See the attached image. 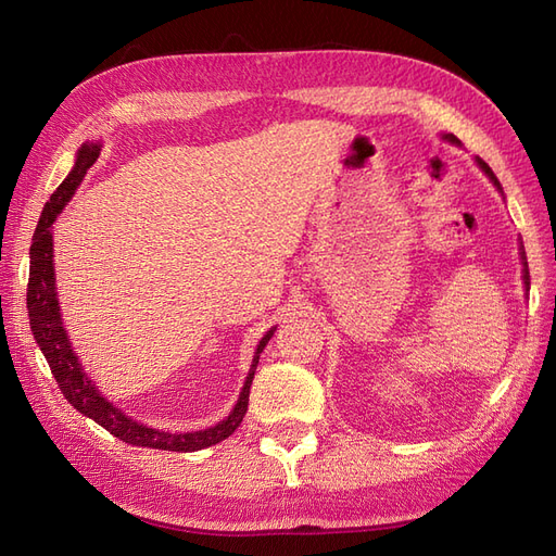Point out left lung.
I'll return each mask as SVG.
<instances>
[{
    "instance_id": "8db88e82",
    "label": "left lung",
    "mask_w": 556,
    "mask_h": 556,
    "mask_svg": "<svg viewBox=\"0 0 556 556\" xmlns=\"http://www.w3.org/2000/svg\"><path fill=\"white\" fill-rule=\"evenodd\" d=\"M443 139L445 141H450V143H459V139L457 137H454V134H443ZM476 162H478V166H480V169L486 174V176H490V180L496 185V190L503 194V190H501V182L496 180V176H494V172L490 169V164H486V162H482L480 157H476ZM521 250H525V248H521ZM521 264H525V285H527V290H529V266H527V257H525V252H521Z\"/></svg>"
}]
</instances>
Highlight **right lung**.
<instances>
[{"instance_id": "obj_1", "label": "right lung", "mask_w": 556, "mask_h": 556, "mask_svg": "<svg viewBox=\"0 0 556 556\" xmlns=\"http://www.w3.org/2000/svg\"><path fill=\"white\" fill-rule=\"evenodd\" d=\"M99 150H102V143L80 146L74 169L60 182V188L53 192V197H50L39 217L35 239H31V248H29L27 311H29L31 333H35V341L39 343L43 357L50 366V374L55 376L64 399L70 401L78 413L94 419L97 425H102L106 431H111L115 439H121L123 443H129V445L172 450V452H194V450L211 447L215 443L229 439V435L243 422L245 410H248L250 384H252V378H255L260 355L266 348L268 339L274 336L276 327L271 331H266L264 339L257 345L255 359H252L237 406H233V410L223 419V422H217L211 429L190 431V433H169V431L150 429L137 422V419H131L129 415H125L121 408H115L111 401H106L104 394L99 392L92 384V380L86 376V371H83V366L72 348V341L66 339L60 304H58L55 266H53V223L66 206V201L74 197L76 188L83 182V178H86L90 166L97 162Z\"/></svg>"}]
</instances>
